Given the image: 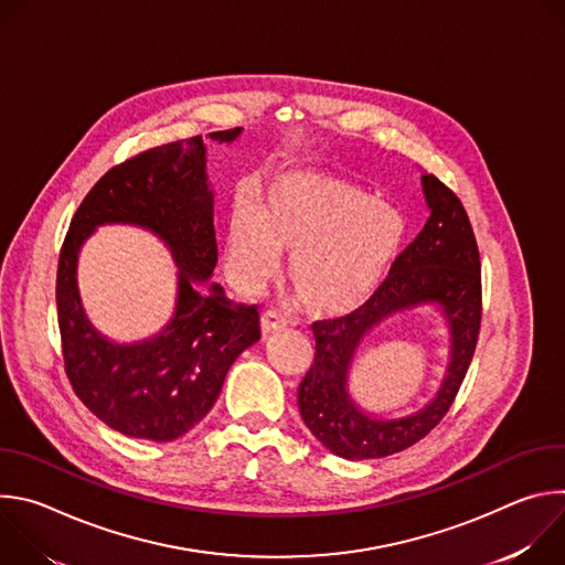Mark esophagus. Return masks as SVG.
<instances>
[{
  "label": "esophagus",
  "instance_id": "1",
  "mask_svg": "<svg viewBox=\"0 0 565 565\" xmlns=\"http://www.w3.org/2000/svg\"><path fill=\"white\" fill-rule=\"evenodd\" d=\"M288 327V321L281 312L277 310H266L262 315V331L264 335H270V333H277V331H284Z\"/></svg>",
  "mask_w": 565,
  "mask_h": 565
}]
</instances>
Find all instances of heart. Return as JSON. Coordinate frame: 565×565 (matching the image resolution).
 Here are the masks:
<instances>
[{
    "label": "heart",
    "instance_id": "heart-1",
    "mask_svg": "<svg viewBox=\"0 0 565 565\" xmlns=\"http://www.w3.org/2000/svg\"><path fill=\"white\" fill-rule=\"evenodd\" d=\"M405 221L362 188L327 177L295 172L275 179L257 214L236 205L227 230V259L238 286H266L288 255L286 279L312 315H347L382 286L395 264Z\"/></svg>",
    "mask_w": 565,
    "mask_h": 565
}]
</instances>
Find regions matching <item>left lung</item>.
Returning <instances> with one entry per match:
<instances>
[{
	"instance_id": "obj_1",
	"label": "left lung",
	"mask_w": 565,
	"mask_h": 565,
	"mask_svg": "<svg viewBox=\"0 0 565 565\" xmlns=\"http://www.w3.org/2000/svg\"><path fill=\"white\" fill-rule=\"evenodd\" d=\"M431 210L425 227L402 250L382 286L344 317L312 321L315 360L299 384V414L312 436L349 460L384 458L423 440L449 412L476 351L482 292L480 255L460 199L434 174H423ZM418 302H440L452 331L450 373L437 399L418 415L375 422L345 393L350 360L386 316Z\"/></svg>"
}]
</instances>
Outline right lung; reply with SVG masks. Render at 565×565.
Returning a JSON list of instances; mask_svg holds the SVG:
<instances>
[{"label": "right lung", "instance_id": "right-lung-1", "mask_svg": "<svg viewBox=\"0 0 565 565\" xmlns=\"http://www.w3.org/2000/svg\"><path fill=\"white\" fill-rule=\"evenodd\" d=\"M241 127L212 131L230 142ZM103 222L156 231L180 266L178 312L167 331L140 345L107 343L84 317L74 288L82 241ZM216 266L212 192L201 136L145 149L111 168L79 203L60 250L55 301L66 377L107 427L170 443L199 425L241 351L262 338L257 306L236 303L218 284L201 292Z\"/></svg>", "mask_w": 565, "mask_h": 565}]
</instances>
